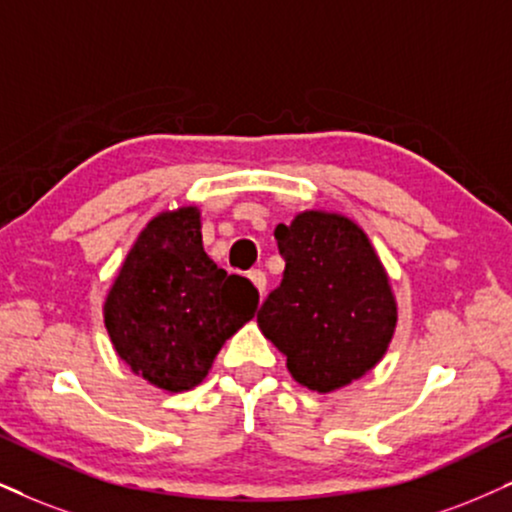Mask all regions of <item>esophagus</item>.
Masks as SVG:
<instances>
[{
  "label": "esophagus",
  "mask_w": 512,
  "mask_h": 512,
  "mask_svg": "<svg viewBox=\"0 0 512 512\" xmlns=\"http://www.w3.org/2000/svg\"><path fill=\"white\" fill-rule=\"evenodd\" d=\"M249 280L254 282V287L258 289V294L263 296V292H266V273H263V270H251Z\"/></svg>",
  "instance_id": "1"
}]
</instances>
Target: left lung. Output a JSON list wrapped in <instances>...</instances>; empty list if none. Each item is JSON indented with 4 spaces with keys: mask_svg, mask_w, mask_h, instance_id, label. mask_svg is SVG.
Returning a JSON list of instances; mask_svg holds the SVG:
<instances>
[{
    "mask_svg": "<svg viewBox=\"0 0 512 512\" xmlns=\"http://www.w3.org/2000/svg\"><path fill=\"white\" fill-rule=\"evenodd\" d=\"M280 287L256 320L304 387L327 394L375 368L396 327L389 277L370 239L339 213L304 211L275 227Z\"/></svg>",
    "mask_w": 512,
    "mask_h": 512,
    "instance_id": "1",
    "label": "left lung"
}]
</instances>
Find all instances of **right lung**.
Instances as JSON below:
<instances>
[{
  "instance_id": "1",
  "label": "right lung",
  "mask_w": 512,
  "mask_h": 512,
  "mask_svg": "<svg viewBox=\"0 0 512 512\" xmlns=\"http://www.w3.org/2000/svg\"><path fill=\"white\" fill-rule=\"evenodd\" d=\"M256 308V287L206 256L199 208L182 206L151 218L132 244L106 296L104 325L135 375L187 391Z\"/></svg>"
}]
</instances>
